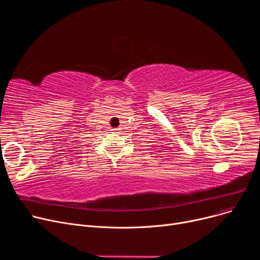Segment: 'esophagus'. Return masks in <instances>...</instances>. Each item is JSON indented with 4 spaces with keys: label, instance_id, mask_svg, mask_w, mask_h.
<instances>
[{
    "label": "esophagus",
    "instance_id": "esophagus-1",
    "mask_svg": "<svg viewBox=\"0 0 260 260\" xmlns=\"http://www.w3.org/2000/svg\"><path fill=\"white\" fill-rule=\"evenodd\" d=\"M112 131H113V132H115V131H117V129H116V128H113V129H112Z\"/></svg>",
    "mask_w": 260,
    "mask_h": 260
}]
</instances>
